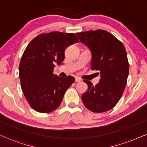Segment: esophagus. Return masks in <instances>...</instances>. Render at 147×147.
<instances>
[{
  "label": "esophagus",
  "mask_w": 147,
  "mask_h": 147,
  "mask_svg": "<svg viewBox=\"0 0 147 147\" xmlns=\"http://www.w3.org/2000/svg\"><path fill=\"white\" fill-rule=\"evenodd\" d=\"M75 81L76 82H81V79H80L79 77H76L75 78Z\"/></svg>",
  "instance_id": "esophagus-1"
}]
</instances>
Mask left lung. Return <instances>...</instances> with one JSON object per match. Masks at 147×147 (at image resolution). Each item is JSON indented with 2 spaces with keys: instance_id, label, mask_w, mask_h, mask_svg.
I'll return each mask as SVG.
<instances>
[{
  "instance_id": "1",
  "label": "left lung",
  "mask_w": 147,
  "mask_h": 147,
  "mask_svg": "<svg viewBox=\"0 0 147 147\" xmlns=\"http://www.w3.org/2000/svg\"><path fill=\"white\" fill-rule=\"evenodd\" d=\"M76 34L91 52V69L100 74L99 83L95 86L91 81H84L88 89L82 95V101L93 112L108 111L118 103L126 85L129 64L126 49L122 42L105 30Z\"/></svg>"
}]
</instances>
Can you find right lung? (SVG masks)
<instances>
[{"label": "right lung", "instance_id": "obj_1", "mask_svg": "<svg viewBox=\"0 0 147 147\" xmlns=\"http://www.w3.org/2000/svg\"><path fill=\"white\" fill-rule=\"evenodd\" d=\"M77 42L75 34L54 31L39 35L25 49L19 64V78L23 93L34 110L49 113L60 105L75 78L54 75L53 70L56 64H62L66 48Z\"/></svg>", "mask_w": 147, "mask_h": 147}]
</instances>
